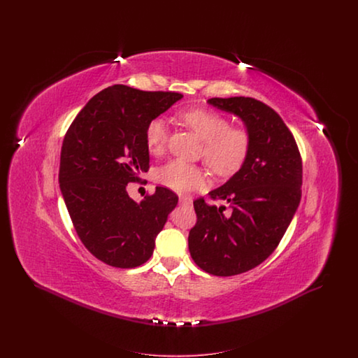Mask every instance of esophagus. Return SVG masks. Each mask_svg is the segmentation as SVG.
<instances>
[{
  "label": "esophagus",
  "instance_id": "esophagus-1",
  "mask_svg": "<svg viewBox=\"0 0 358 358\" xmlns=\"http://www.w3.org/2000/svg\"><path fill=\"white\" fill-rule=\"evenodd\" d=\"M180 204L181 205H187V206H190L192 205V200L189 199V197H180Z\"/></svg>",
  "mask_w": 358,
  "mask_h": 358
}]
</instances>
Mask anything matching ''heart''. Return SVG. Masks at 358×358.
<instances>
[{
	"instance_id": "1",
	"label": "heart",
	"mask_w": 358,
	"mask_h": 358,
	"mask_svg": "<svg viewBox=\"0 0 358 358\" xmlns=\"http://www.w3.org/2000/svg\"><path fill=\"white\" fill-rule=\"evenodd\" d=\"M178 118L204 142L201 155L213 174L227 177L243 166L252 148V136L248 129L231 127L225 115L201 107L180 111ZM168 136V124L161 117L149 120L145 130L149 153H164ZM204 180L201 168L181 159H173L157 171V181L161 185L180 193L201 187Z\"/></svg>"
}]
</instances>
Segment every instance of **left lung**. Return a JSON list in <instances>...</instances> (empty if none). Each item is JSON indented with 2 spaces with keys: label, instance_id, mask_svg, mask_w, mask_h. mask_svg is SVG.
I'll return each mask as SVG.
<instances>
[{
  "label": "left lung",
  "instance_id": "1",
  "mask_svg": "<svg viewBox=\"0 0 358 358\" xmlns=\"http://www.w3.org/2000/svg\"><path fill=\"white\" fill-rule=\"evenodd\" d=\"M208 103L245 123L252 148L245 162L224 185L193 201L196 225L189 251L205 273L232 276L250 271L273 254L302 196V158L286 123L266 103L254 98H212Z\"/></svg>",
  "mask_w": 358,
  "mask_h": 358
}]
</instances>
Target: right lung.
I'll return each mask as SVG.
<instances>
[{
  "instance_id": "add662e5",
  "label": "right lung",
  "mask_w": 358,
  "mask_h": 358,
  "mask_svg": "<svg viewBox=\"0 0 358 358\" xmlns=\"http://www.w3.org/2000/svg\"><path fill=\"white\" fill-rule=\"evenodd\" d=\"M181 98L111 85L88 101L66 133L59 182L69 217L85 248L108 266L133 268L148 262L178 203L171 189L157 187L138 204L126 187L149 171V120Z\"/></svg>"
}]
</instances>
